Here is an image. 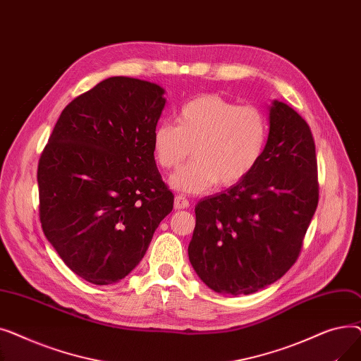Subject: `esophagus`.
<instances>
[{"instance_id": "34e87169", "label": "esophagus", "mask_w": 361, "mask_h": 361, "mask_svg": "<svg viewBox=\"0 0 361 361\" xmlns=\"http://www.w3.org/2000/svg\"><path fill=\"white\" fill-rule=\"evenodd\" d=\"M188 206H190V203H188V200L183 195H177L176 196V199H174V207H176V209H187Z\"/></svg>"}]
</instances>
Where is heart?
<instances>
[{
	"mask_svg": "<svg viewBox=\"0 0 361 361\" xmlns=\"http://www.w3.org/2000/svg\"><path fill=\"white\" fill-rule=\"evenodd\" d=\"M268 140L264 114L252 105L238 106L209 93L185 102L177 124L162 123L152 133L155 161L165 169L177 168L190 154L193 161L169 177L183 193L202 195L218 183L230 187L247 177L259 164Z\"/></svg>",
	"mask_w": 361,
	"mask_h": 361,
	"instance_id": "b5f03b06",
	"label": "heart"
}]
</instances>
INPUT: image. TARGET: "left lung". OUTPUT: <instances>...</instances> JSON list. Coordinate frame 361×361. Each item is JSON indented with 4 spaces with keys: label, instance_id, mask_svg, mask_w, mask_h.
I'll return each mask as SVG.
<instances>
[{
    "label": "left lung",
    "instance_id": "8db88e82",
    "mask_svg": "<svg viewBox=\"0 0 361 361\" xmlns=\"http://www.w3.org/2000/svg\"><path fill=\"white\" fill-rule=\"evenodd\" d=\"M319 200L309 124L281 101L269 105L263 155L240 183L200 200L188 259L219 294H253L295 263Z\"/></svg>",
    "mask_w": 361,
    "mask_h": 361
}]
</instances>
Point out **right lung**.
Listing matches in <instances>:
<instances>
[{"instance_id": "obj_1", "label": "right lung", "mask_w": 361, "mask_h": 361, "mask_svg": "<svg viewBox=\"0 0 361 361\" xmlns=\"http://www.w3.org/2000/svg\"><path fill=\"white\" fill-rule=\"evenodd\" d=\"M165 90L116 75L71 101L39 166L42 230L67 267L94 286L126 278L143 259L174 195L152 150Z\"/></svg>"}]
</instances>
